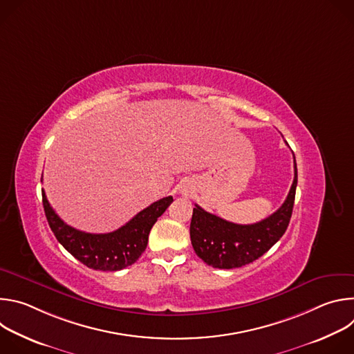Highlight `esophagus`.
<instances>
[{
    "instance_id": "obj_1",
    "label": "esophagus",
    "mask_w": 354,
    "mask_h": 354,
    "mask_svg": "<svg viewBox=\"0 0 354 354\" xmlns=\"http://www.w3.org/2000/svg\"><path fill=\"white\" fill-rule=\"evenodd\" d=\"M183 192H185V193H186V190H183Z\"/></svg>"
}]
</instances>
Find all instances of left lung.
<instances>
[{
	"instance_id": "obj_1",
	"label": "left lung",
	"mask_w": 354,
	"mask_h": 354,
	"mask_svg": "<svg viewBox=\"0 0 354 354\" xmlns=\"http://www.w3.org/2000/svg\"><path fill=\"white\" fill-rule=\"evenodd\" d=\"M297 164L294 180L281 207L255 224H235L220 218L196 205L190 223V241L196 255L217 269L241 268L259 259L286 232L295 198Z\"/></svg>"
}]
</instances>
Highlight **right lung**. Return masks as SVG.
Masks as SVG:
<instances>
[{"instance_id": "right-lung-1", "label": "right lung", "mask_w": 354, "mask_h": 354, "mask_svg": "<svg viewBox=\"0 0 354 354\" xmlns=\"http://www.w3.org/2000/svg\"><path fill=\"white\" fill-rule=\"evenodd\" d=\"M41 197L46 218L57 241L81 263L102 272H116L133 265L147 248L151 228L174 201L172 196L156 201L113 232L89 234L66 224L50 206L44 190Z\"/></svg>"}]
</instances>
